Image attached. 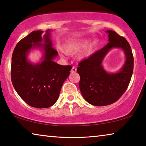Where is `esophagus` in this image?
I'll use <instances>...</instances> for the list:
<instances>
[{
  "mask_svg": "<svg viewBox=\"0 0 146 146\" xmlns=\"http://www.w3.org/2000/svg\"><path fill=\"white\" fill-rule=\"evenodd\" d=\"M76 71H77V69H76L75 67H73L72 69H71V73H75Z\"/></svg>",
  "mask_w": 146,
  "mask_h": 146,
  "instance_id": "obj_1",
  "label": "esophagus"
}]
</instances>
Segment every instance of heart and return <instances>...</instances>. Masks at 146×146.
Here are the masks:
<instances>
[{"instance_id":"obj_1","label":"heart","mask_w":146,"mask_h":146,"mask_svg":"<svg viewBox=\"0 0 146 146\" xmlns=\"http://www.w3.org/2000/svg\"><path fill=\"white\" fill-rule=\"evenodd\" d=\"M91 40L90 38L74 39L67 41L62 47L64 52L67 54L73 55L78 53L77 58L80 60H82L93 54L100 45V40L96 38Z\"/></svg>"}]
</instances>
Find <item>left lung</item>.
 Returning <instances> with one entry per match:
<instances>
[{
  "label": "left lung",
  "instance_id": "1",
  "mask_svg": "<svg viewBox=\"0 0 146 146\" xmlns=\"http://www.w3.org/2000/svg\"><path fill=\"white\" fill-rule=\"evenodd\" d=\"M108 43L101 50L78 64L77 73L83 98L94 106H106L118 100L128 87L133 75L134 59L131 46L123 37L113 31H106ZM114 48L123 50L126 61L119 71L110 73L102 63L106 54Z\"/></svg>",
  "mask_w": 146,
  "mask_h": 146
}]
</instances>
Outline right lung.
Segmentation results:
<instances>
[{
    "label": "right lung",
    "mask_w": 146,
    "mask_h": 146,
    "mask_svg": "<svg viewBox=\"0 0 146 146\" xmlns=\"http://www.w3.org/2000/svg\"><path fill=\"white\" fill-rule=\"evenodd\" d=\"M48 29L36 31L22 39L13 50L11 58V82L19 96L28 105L38 108L52 106L58 99L62 85L70 74L72 66H62L54 62L58 52L52 47ZM43 53L38 63L27 58L32 50Z\"/></svg>",
    "instance_id": "right-lung-1"
}]
</instances>
